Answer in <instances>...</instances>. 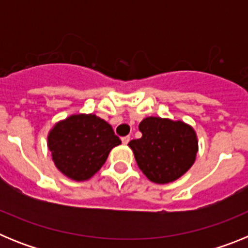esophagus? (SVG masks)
<instances>
[{"label": "esophagus", "mask_w": 248, "mask_h": 248, "mask_svg": "<svg viewBox=\"0 0 248 248\" xmlns=\"http://www.w3.org/2000/svg\"><path fill=\"white\" fill-rule=\"evenodd\" d=\"M129 141H130V137H124V138H122V143L124 144V145H126V144H128Z\"/></svg>", "instance_id": "esophagus-1"}]
</instances>
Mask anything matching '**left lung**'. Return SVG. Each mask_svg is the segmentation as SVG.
<instances>
[{"mask_svg": "<svg viewBox=\"0 0 248 248\" xmlns=\"http://www.w3.org/2000/svg\"><path fill=\"white\" fill-rule=\"evenodd\" d=\"M141 138L129 141L139 169L155 184L183 176L196 160L199 140L191 125L168 118L148 117L139 124Z\"/></svg>", "mask_w": 248, "mask_h": 248, "instance_id": "1", "label": "left lung"}]
</instances>
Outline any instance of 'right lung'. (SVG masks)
<instances>
[{
	"instance_id": "1",
	"label": "right lung",
	"mask_w": 248,
	"mask_h": 248,
	"mask_svg": "<svg viewBox=\"0 0 248 248\" xmlns=\"http://www.w3.org/2000/svg\"><path fill=\"white\" fill-rule=\"evenodd\" d=\"M119 144L110 124L95 114H72L56 123L47 137L56 168L74 181L94 176Z\"/></svg>"
}]
</instances>
